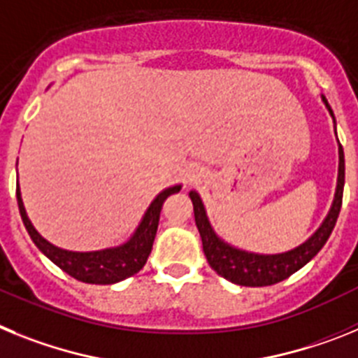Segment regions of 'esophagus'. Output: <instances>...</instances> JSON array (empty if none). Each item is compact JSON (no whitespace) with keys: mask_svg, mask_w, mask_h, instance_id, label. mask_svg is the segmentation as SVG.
<instances>
[{"mask_svg":"<svg viewBox=\"0 0 358 358\" xmlns=\"http://www.w3.org/2000/svg\"><path fill=\"white\" fill-rule=\"evenodd\" d=\"M192 180H194V178H192V176H189V182H192Z\"/></svg>","mask_w":358,"mask_h":358,"instance_id":"obj_1","label":"esophagus"}]
</instances>
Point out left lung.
<instances>
[{"instance_id":"1","label":"left lung","mask_w":358,"mask_h":358,"mask_svg":"<svg viewBox=\"0 0 358 358\" xmlns=\"http://www.w3.org/2000/svg\"><path fill=\"white\" fill-rule=\"evenodd\" d=\"M324 104L328 106L329 113L334 117V111L329 108L328 101L324 99ZM343 191H344V151L343 145H338V180H337V191H335V200L328 216L319 227V231L303 245H299L294 250L282 254H252L239 250V248L227 245L225 241L214 234L213 227H210L207 214H205L203 203H201L198 192L191 191L189 196L192 200L194 207V220L196 227L201 236V245H203V254L209 261L210 268L217 272V275L225 278L227 281L241 285V287H268L275 285L279 281H285L295 273L299 268H303L313 256H315L324 243L328 241L329 234L334 231L335 223H337L338 213L343 207Z\"/></svg>"}]
</instances>
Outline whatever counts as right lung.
Masks as SVG:
<instances>
[{
	"label": "right lung",
	"mask_w": 358,
	"mask_h": 358,
	"mask_svg": "<svg viewBox=\"0 0 358 358\" xmlns=\"http://www.w3.org/2000/svg\"><path fill=\"white\" fill-rule=\"evenodd\" d=\"M180 189H182V185H175V187L162 191L155 198L153 203L149 205L148 213L142 217L141 225L127 243L115 248L95 250V252H70V250H63V248H57L48 243L34 229L29 216H27L23 200H21L20 185L15 189V196H17V205H20L21 220H23L30 238L52 263H55L59 268L71 278H76L77 281L90 282V285H113V282H119L126 278H131L144 268L145 261L151 254V248H153L155 236H157L162 205L167 200V196L178 192Z\"/></svg>",
	"instance_id": "1"
}]
</instances>
